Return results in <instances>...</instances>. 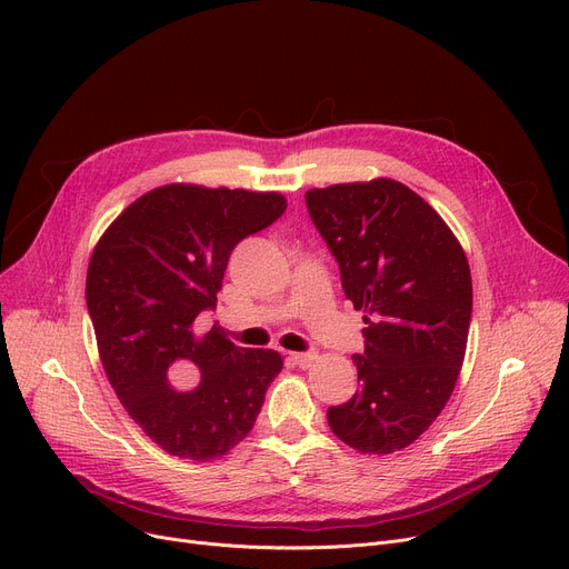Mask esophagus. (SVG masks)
I'll use <instances>...</instances> for the list:
<instances>
[{"instance_id": "34e87169", "label": "esophagus", "mask_w": 569, "mask_h": 569, "mask_svg": "<svg viewBox=\"0 0 569 569\" xmlns=\"http://www.w3.org/2000/svg\"><path fill=\"white\" fill-rule=\"evenodd\" d=\"M316 352H311V350H307V352H295L292 355V362L297 365V367H302V369H307V367H311L313 362H316Z\"/></svg>"}]
</instances>
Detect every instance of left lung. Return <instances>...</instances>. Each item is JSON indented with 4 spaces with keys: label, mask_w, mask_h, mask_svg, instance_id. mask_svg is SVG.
<instances>
[{
    "label": "left lung",
    "mask_w": 569,
    "mask_h": 569,
    "mask_svg": "<svg viewBox=\"0 0 569 569\" xmlns=\"http://www.w3.org/2000/svg\"><path fill=\"white\" fill-rule=\"evenodd\" d=\"M309 217L365 311L360 390L327 410L346 445L392 455L420 438L450 401L472 313L468 258L436 209L395 179L307 191Z\"/></svg>",
    "instance_id": "obj_1"
}]
</instances>
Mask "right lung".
Segmentation results:
<instances>
[{
  "mask_svg": "<svg viewBox=\"0 0 569 569\" xmlns=\"http://www.w3.org/2000/svg\"><path fill=\"white\" fill-rule=\"evenodd\" d=\"M281 193L168 184L140 196L99 239L87 311L106 376L133 422L172 457L209 461L244 440L283 360L237 348L196 318L217 307L232 249L286 212ZM201 380L189 391L177 388Z\"/></svg>",
  "mask_w": 569,
  "mask_h": 569,
  "instance_id": "1",
  "label": "right lung"
}]
</instances>
